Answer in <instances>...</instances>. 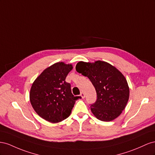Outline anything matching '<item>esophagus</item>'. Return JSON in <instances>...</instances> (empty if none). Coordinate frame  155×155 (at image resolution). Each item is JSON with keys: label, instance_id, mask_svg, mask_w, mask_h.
Here are the masks:
<instances>
[{"label": "esophagus", "instance_id": "34e87169", "mask_svg": "<svg viewBox=\"0 0 155 155\" xmlns=\"http://www.w3.org/2000/svg\"><path fill=\"white\" fill-rule=\"evenodd\" d=\"M81 96L82 97V99L84 98V97H85V94H84V93L83 91H82V92H81Z\"/></svg>", "mask_w": 155, "mask_h": 155}]
</instances>
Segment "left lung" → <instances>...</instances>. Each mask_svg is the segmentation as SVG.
<instances>
[{"label": "left lung", "instance_id": "1", "mask_svg": "<svg viewBox=\"0 0 155 155\" xmlns=\"http://www.w3.org/2000/svg\"><path fill=\"white\" fill-rule=\"evenodd\" d=\"M76 70L89 78L95 89L97 100L90 104L94 116L103 121L117 117L129 98V87L123 74L112 65L100 60L92 64L79 61Z\"/></svg>", "mask_w": 155, "mask_h": 155}]
</instances>
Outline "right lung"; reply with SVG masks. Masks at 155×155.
I'll return each mask as SVG.
<instances>
[{
  "instance_id": "add662e5",
  "label": "right lung",
  "mask_w": 155,
  "mask_h": 155,
  "mask_svg": "<svg viewBox=\"0 0 155 155\" xmlns=\"http://www.w3.org/2000/svg\"><path fill=\"white\" fill-rule=\"evenodd\" d=\"M71 64L58 62L41 73L31 87L30 101L39 116L51 123H58L68 118L75 101L71 84L65 78L72 70Z\"/></svg>"
}]
</instances>
